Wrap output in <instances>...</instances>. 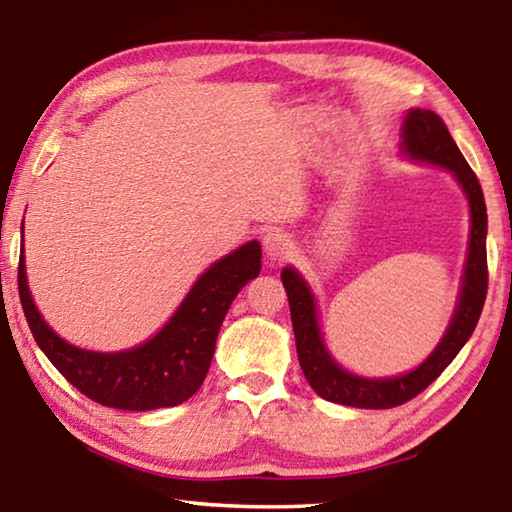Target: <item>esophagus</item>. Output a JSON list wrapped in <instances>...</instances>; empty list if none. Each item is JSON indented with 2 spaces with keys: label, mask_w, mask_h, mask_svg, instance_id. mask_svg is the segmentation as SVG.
<instances>
[{
  "label": "esophagus",
  "mask_w": 512,
  "mask_h": 512,
  "mask_svg": "<svg viewBox=\"0 0 512 512\" xmlns=\"http://www.w3.org/2000/svg\"><path fill=\"white\" fill-rule=\"evenodd\" d=\"M263 249L270 261H284V258H289L293 254V240L289 233H284V230H270V233L263 237Z\"/></svg>",
  "instance_id": "esophagus-1"
}]
</instances>
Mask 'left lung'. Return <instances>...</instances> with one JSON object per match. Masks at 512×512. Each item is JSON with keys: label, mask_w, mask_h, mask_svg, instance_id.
I'll return each mask as SVG.
<instances>
[{"label": "left lung", "mask_w": 512, "mask_h": 512, "mask_svg": "<svg viewBox=\"0 0 512 512\" xmlns=\"http://www.w3.org/2000/svg\"><path fill=\"white\" fill-rule=\"evenodd\" d=\"M401 139L405 156L450 170L459 186L464 188L468 207H471V240H468L457 310H454L443 340L438 342L429 359L410 373L384 377V380H368V377L347 373L331 359L324 340H321L317 305H314L310 286L293 268L282 270V282L291 307L293 335H296V352L305 380L326 401L352 405V408L387 410L422 394L450 366L459 349L471 338L487 298V207L478 177L466 163V158L461 156L459 146L454 144L450 130L436 111L410 109L405 116Z\"/></svg>", "instance_id": "left-lung-1"}]
</instances>
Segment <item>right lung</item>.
<instances>
[{"instance_id":"add662e5","label":"right lung","mask_w":512,"mask_h":512,"mask_svg":"<svg viewBox=\"0 0 512 512\" xmlns=\"http://www.w3.org/2000/svg\"><path fill=\"white\" fill-rule=\"evenodd\" d=\"M258 272L261 244L254 240L216 261L193 284L160 333L135 349L111 354L86 352L53 333L27 289L23 256L18 263V291L34 340L69 384L107 408L144 412L172 408L200 389L228 307Z\"/></svg>"}]
</instances>
